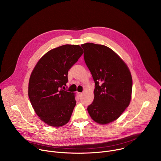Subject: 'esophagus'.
<instances>
[{
  "label": "esophagus",
  "mask_w": 161,
  "mask_h": 161,
  "mask_svg": "<svg viewBox=\"0 0 161 161\" xmlns=\"http://www.w3.org/2000/svg\"><path fill=\"white\" fill-rule=\"evenodd\" d=\"M78 96H79V97H81V96H82V94H83V93L82 92H78Z\"/></svg>",
  "instance_id": "34e87169"
}]
</instances>
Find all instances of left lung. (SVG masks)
<instances>
[{
  "instance_id": "left-lung-1",
  "label": "left lung",
  "mask_w": 161,
  "mask_h": 161,
  "mask_svg": "<svg viewBox=\"0 0 161 161\" xmlns=\"http://www.w3.org/2000/svg\"><path fill=\"white\" fill-rule=\"evenodd\" d=\"M81 47L95 82L94 99L88 112L98 124H108L117 119L130 103L131 74L119 56L106 46L88 42Z\"/></svg>"
}]
</instances>
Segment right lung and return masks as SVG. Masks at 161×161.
<instances>
[{
	"label": "right lung",
	"mask_w": 161,
	"mask_h": 161,
	"mask_svg": "<svg viewBox=\"0 0 161 161\" xmlns=\"http://www.w3.org/2000/svg\"><path fill=\"white\" fill-rule=\"evenodd\" d=\"M83 53L79 45L61 46L46 53L32 72L29 97L37 116L50 126H62L70 120L76 101L64 88L68 71Z\"/></svg>",
	"instance_id": "add662e5"
}]
</instances>
